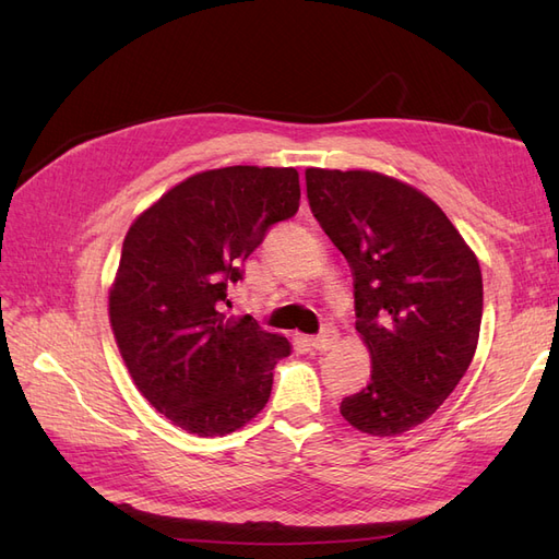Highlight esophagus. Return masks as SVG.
I'll return each mask as SVG.
<instances>
[{
	"label": "esophagus",
	"mask_w": 559,
	"mask_h": 559,
	"mask_svg": "<svg viewBox=\"0 0 559 559\" xmlns=\"http://www.w3.org/2000/svg\"><path fill=\"white\" fill-rule=\"evenodd\" d=\"M337 335H341V333H337V329L335 326H331V324H326L324 329H321V333L319 335H314L312 337V347L314 349H321V352H326V349H331L335 343H337Z\"/></svg>",
	"instance_id": "obj_1"
}]
</instances>
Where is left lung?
I'll use <instances>...</instances> for the list:
<instances>
[{"instance_id": "obj_1", "label": "left lung", "mask_w": 559, "mask_h": 559, "mask_svg": "<svg viewBox=\"0 0 559 559\" xmlns=\"http://www.w3.org/2000/svg\"><path fill=\"white\" fill-rule=\"evenodd\" d=\"M310 210L354 275L357 331L370 382L341 415L370 436H399L429 419L476 354L483 275L431 198L368 170H306Z\"/></svg>"}]
</instances>
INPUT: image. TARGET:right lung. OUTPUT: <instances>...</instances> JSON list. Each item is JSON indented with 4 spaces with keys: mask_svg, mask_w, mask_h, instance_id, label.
<instances>
[{
    "mask_svg": "<svg viewBox=\"0 0 559 559\" xmlns=\"http://www.w3.org/2000/svg\"><path fill=\"white\" fill-rule=\"evenodd\" d=\"M298 200L294 167H222L177 183L126 235L109 292L116 345L144 399L183 431L230 433L270 399L292 345L249 314L226 319L222 302Z\"/></svg>",
    "mask_w": 559,
    "mask_h": 559,
    "instance_id": "right-lung-1",
    "label": "right lung"
}]
</instances>
